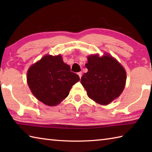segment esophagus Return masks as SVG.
<instances>
[{"instance_id": "1", "label": "esophagus", "mask_w": 152, "mask_h": 152, "mask_svg": "<svg viewBox=\"0 0 152 152\" xmlns=\"http://www.w3.org/2000/svg\"><path fill=\"white\" fill-rule=\"evenodd\" d=\"M78 75L79 76L80 78H81V77H82V72H80L78 73Z\"/></svg>"}]
</instances>
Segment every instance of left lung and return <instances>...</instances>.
<instances>
[{"mask_svg":"<svg viewBox=\"0 0 152 152\" xmlns=\"http://www.w3.org/2000/svg\"><path fill=\"white\" fill-rule=\"evenodd\" d=\"M85 64L88 72L81 78V84L90 99L107 105L119 97L125 88L127 74L123 66L109 53L91 54Z\"/></svg>","mask_w":152,"mask_h":152,"instance_id":"1","label":"left lung"}]
</instances>
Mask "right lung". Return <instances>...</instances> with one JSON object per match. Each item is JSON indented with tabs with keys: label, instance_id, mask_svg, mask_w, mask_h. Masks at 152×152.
<instances>
[{
	"label": "right lung",
	"instance_id": "1",
	"mask_svg": "<svg viewBox=\"0 0 152 152\" xmlns=\"http://www.w3.org/2000/svg\"><path fill=\"white\" fill-rule=\"evenodd\" d=\"M80 80L63 61L60 54L45 55L27 70V82L34 96L48 106H56L68 96L74 84Z\"/></svg>",
	"mask_w": 152,
	"mask_h": 152
}]
</instances>
